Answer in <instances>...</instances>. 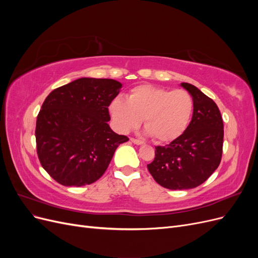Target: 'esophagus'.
I'll list each match as a JSON object with an SVG mask.
<instances>
[{"instance_id":"esophagus-1","label":"esophagus","mask_w":258,"mask_h":258,"mask_svg":"<svg viewBox=\"0 0 258 258\" xmlns=\"http://www.w3.org/2000/svg\"><path fill=\"white\" fill-rule=\"evenodd\" d=\"M130 140H131V142H132V143H135V144H137V145H142V144L144 143L143 141H141V140H138V139L131 138Z\"/></svg>"}]
</instances>
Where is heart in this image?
I'll return each instance as SVG.
<instances>
[{
  "label": "heart",
  "mask_w": 258,
  "mask_h": 258,
  "mask_svg": "<svg viewBox=\"0 0 258 258\" xmlns=\"http://www.w3.org/2000/svg\"><path fill=\"white\" fill-rule=\"evenodd\" d=\"M194 110L189 92L170 90L153 85H140L132 88L128 100L114 98L110 111L115 128L127 134L144 121L147 134L159 142L173 141L188 126Z\"/></svg>",
  "instance_id": "heart-1"
}]
</instances>
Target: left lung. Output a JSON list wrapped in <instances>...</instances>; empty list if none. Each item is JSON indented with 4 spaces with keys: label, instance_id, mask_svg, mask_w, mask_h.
Returning a JSON list of instances; mask_svg holds the SVG:
<instances>
[{
    "label": "left lung",
    "instance_id": "8db88e82",
    "mask_svg": "<svg viewBox=\"0 0 258 258\" xmlns=\"http://www.w3.org/2000/svg\"><path fill=\"white\" fill-rule=\"evenodd\" d=\"M194 100L188 127L166 146H157L147 169L159 185L169 189H190L206 182L217 169L223 152L224 124L212 99L196 86L181 83Z\"/></svg>",
    "mask_w": 258,
    "mask_h": 258
}]
</instances>
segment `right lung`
<instances>
[{"label": "right lung", "instance_id": "right-lung-1", "mask_svg": "<svg viewBox=\"0 0 258 258\" xmlns=\"http://www.w3.org/2000/svg\"><path fill=\"white\" fill-rule=\"evenodd\" d=\"M121 83L82 77L52 90L37 115L35 138L42 167L64 186H85L103 175L119 144L108 105Z\"/></svg>", "mask_w": 258, "mask_h": 258}]
</instances>
